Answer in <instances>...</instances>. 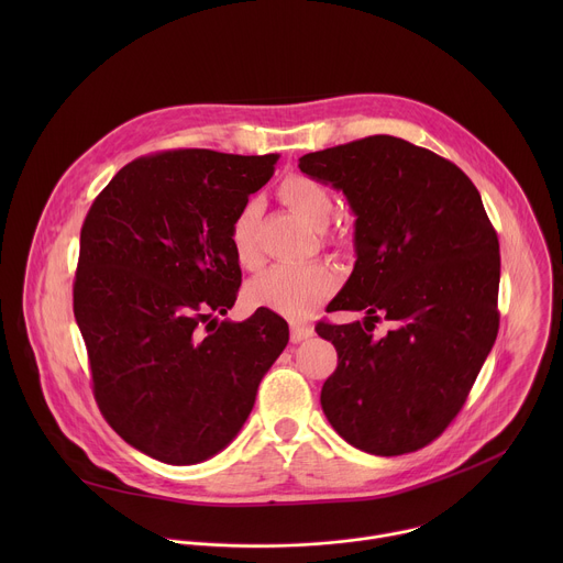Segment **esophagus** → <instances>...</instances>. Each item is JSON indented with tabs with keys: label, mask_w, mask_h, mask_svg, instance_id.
I'll use <instances>...</instances> for the list:
<instances>
[{
	"label": "esophagus",
	"mask_w": 563,
	"mask_h": 563,
	"mask_svg": "<svg viewBox=\"0 0 563 563\" xmlns=\"http://www.w3.org/2000/svg\"><path fill=\"white\" fill-rule=\"evenodd\" d=\"M311 336H313V330L309 325H300V323L291 325V341L294 343H300V341L311 339Z\"/></svg>",
	"instance_id": "1"
}]
</instances>
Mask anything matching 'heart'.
Masks as SVG:
<instances>
[{
    "instance_id": "b5f03b06",
    "label": "heart",
    "mask_w": 563,
    "mask_h": 563,
    "mask_svg": "<svg viewBox=\"0 0 563 563\" xmlns=\"http://www.w3.org/2000/svg\"><path fill=\"white\" fill-rule=\"evenodd\" d=\"M278 194L287 207H291L311 227H325L334 200L330 191L309 176H287ZM261 205L247 200L240 207L229 224V247L235 261L252 269L261 263L256 245V218ZM339 276L330 265L307 263V265H276L247 285V300L256 307L274 309L289 318H302L318 305H323L336 289Z\"/></svg>"
}]
</instances>
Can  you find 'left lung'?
<instances>
[{"mask_svg": "<svg viewBox=\"0 0 563 563\" xmlns=\"http://www.w3.org/2000/svg\"><path fill=\"white\" fill-rule=\"evenodd\" d=\"M341 189L356 216V265L328 311L339 365L320 389L332 428L354 448L398 456L454 421L499 332V238L472 180L450 159L394 135H369L298 163ZM383 314L397 328L371 332Z\"/></svg>", "mask_w": 563, "mask_h": 563, "instance_id": "1", "label": "left lung"}]
</instances>
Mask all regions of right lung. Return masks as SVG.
<instances>
[{"mask_svg": "<svg viewBox=\"0 0 563 563\" xmlns=\"http://www.w3.org/2000/svg\"><path fill=\"white\" fill-rule=\"evenodd\" d=\"M278 153L176 148L142 155L93 200L73 283L93 394L135 450L172 465L218 454L245 426L289 341L261 307L218 320L243 280L229 224L274 176Z\"/></svg>", "mask_w": 563, "mask_h": 563, "instance_id": "add662e5", "label": "right lung"}]
</instances>
